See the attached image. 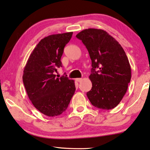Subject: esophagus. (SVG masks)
I'll return each instance as SVG.
<instances>
[{
  "label": "esophagus",
  "instance_id": "1",
  "mask_svg": "<svg viewBox=\"0 0 150 150\" xmlns=\"http://www.w3.org/2000/svg\"><path fill=\"white\" fill-rule=\"evenodd\" d=\"M82 79H76V81H77V82H80L82 81Z\"/></svg>",
  "mask_w": 150,
  "mask_h": 150
}]
</instances>
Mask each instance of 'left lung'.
Instances as JSON below:
<instances>
[{
	"label": "left lung",
	"mask_w": 150,
	"mask_h": 150,
	"mask_svg": "<svg viewBox=\"0 0 150 150\" xmlns=\"http://www.w3.org/2000/svg\"><path fill=\"white\" fill-rule=\"evenodd\" d=\"M76 36L85 45L92 62L89 76L92 88L86 93L88 99L99 109H113L122 99L131 79V66L125 51L103 30L88 28Z\"/></svg>",
	"instance_id": "obj_1"
}]
</instances>
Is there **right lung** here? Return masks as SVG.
Masks as SVG:
<instances>
[{"mask_svg":"<svg viewBox=\"0 0 150 150\" xmlns=\"http://www.w3.org/2000/svg\"><path fill=\"white\" fill-rule=\"evenodd\" d=\"M73 32L52 34L42 38L30 54L23 74V82L34 107L49 117L66 111L76 87L67 76L54 74L62 67L61 57Z\"/></svg>","mask_w":150,"mask_h":150,"instance_id":"right-lung-1","label":"right lung"}]
</instances>
